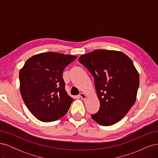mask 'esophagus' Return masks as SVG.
<instances>
[{
    "instance_id": "34e87169",
    "label": "esophagus",
    "mask_w": 158,
    "mask_h": 158,
    "mask_svg": "<svg viewBox=\"0 0 158 158\" xmlns=\"http://www.w3.org/2000/svg\"><path fill=\"white\" fill-rule=\"evenodd\" d=\"M79 97L82 99H86V95L84 93H80L79 95Z\"/></svg>"
}]
</instances>
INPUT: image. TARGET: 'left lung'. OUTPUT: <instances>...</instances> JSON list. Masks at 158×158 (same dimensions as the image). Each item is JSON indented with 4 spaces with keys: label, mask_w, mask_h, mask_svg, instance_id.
<instances>
[{
    "label": "left lung",
    "mask_w": 158,
    "mask_h": 158,
    "mask_svg": "<svg viewBox=\"0 0 158 158\" xmlns=\"http://www.w3.org/2000/svg\"><path fill=\"white\" fill-rule=\"evenodd\" d=\"M78 61L94 78L100 107L92 118L103 126L114 125L136 102L140 79L132 61L122 52L104 49L81 55Z\"/></svg>",
    "instance_id": "left-lung-1"
}]
</instances>
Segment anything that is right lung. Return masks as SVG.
I'll use <instances>...</instances> for the list:
<instances>
[{"instance_id": "1", "label": "right lung", "mask_w": 158, "mask_h": 158, "mask_svg": "<svg viewBox=\"0 0 158 158\" xmlns=\"http://www.w3.org/2000/svg\"><path fill=\"white\" fill-rule=\"evenodd\" d=\"M76 59L54 52L31 56L19 73L22 98L38 120L52 122L67 113L73 99L65 90L63 73Z\"/></svg>"}]
</instances>
